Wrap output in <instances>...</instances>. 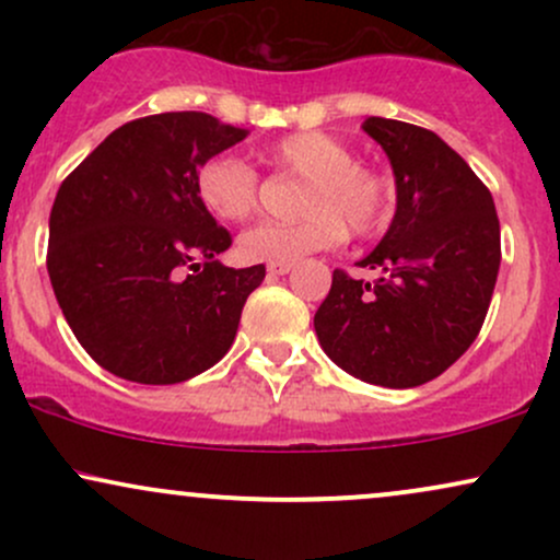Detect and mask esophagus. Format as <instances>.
Returning a JSON list of instances; mask_svg holds the SVG:
<instances>
[{
    "label": "esophagus",
    "instance_id": "obj_1",
    "mask_svg": "<svg viewBox=\"0 0 560 560\" xmlns=\"http://www.w3.org/2000/svg\"><path fill=\"white\" fill-rule=\"evenodd\" d=\"M294 268V262H268V276H287Z\"/></svg>",
    "mask_w": 560,
    "mask_h": 560
}]
</instances>
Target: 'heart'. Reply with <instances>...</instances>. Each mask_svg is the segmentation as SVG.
I'll use <instances>...</instances> for the list:
<instances>
[{"mask_svg":"<svg viewBox=\"0 0 560 560\" xmlns=\"http://www.w3.org/2000/svg\"><path fill=\"white\" fill-rule=\"evenodd\" d=\"M260 160L305 178L300 197L302 221H262L240 236V255L249 262H298L352 234L382 226L389 208V182L355 163V152L326 131H300L262 147ZM258 173L234 155H215L199 165L195 189L202 208L221 221H242L258 205Z\"/></svg>","mask_w":560,"mask_h":560,"instance_id":"b5f03b06","label":"heart"}]
</instances>
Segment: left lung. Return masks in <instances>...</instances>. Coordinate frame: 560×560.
<instances>
[{
    "instance_id": "obj_1",
    "label": "left lung",
    "mask_w": 560,
    "mask_h": 560,
    "mask_svg": "<svg viewBox=\"0 0 560 560\" xmlns=\"http://www.w3.org/2000/svg\"><path fill=\"white\" fill-rule=\"evenodd\" d=\"M363 131L387 152L397 210L358 262L378 279L334 271L313 326L347 374L408 389L477 339L498 281L500 223L490 189L434 131L389 118H365Z\"/></svg>"
}]
</instances>
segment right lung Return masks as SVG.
I'll list each match as a JSON object with an SVG mask.
<instances>
[{"label": "right lung", "mask_w": 560, "mask_h": 560, "mask_svg": "<svg viewBox=\"0 0 560 560\" xmlns=\"http://www.w3.org/2000/svg\"><path fill=\"white\" fill-rule=\"evenodd\" d=\"M247 137L208 113L137 118L62 182L47 271L83 350L137 384H178L229 352L266 266L229 268L231 234L199 202L205 160Z\"/></svg>", "instance_id": "1"}]
</instances>
